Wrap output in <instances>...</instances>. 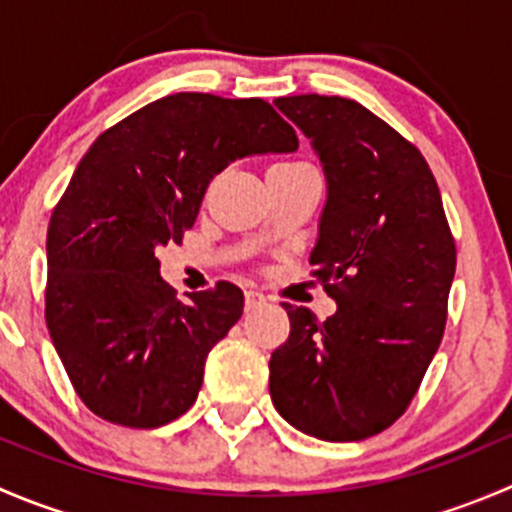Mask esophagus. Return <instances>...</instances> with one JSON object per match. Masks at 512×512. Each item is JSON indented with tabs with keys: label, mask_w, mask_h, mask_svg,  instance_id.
<instances>
[{
	"label": "esophagus",
	"mask_w": 512,
	"mask_h": 512,
	"mask_svg": "<svg viewBox=\"0 0 512 512\" xmlns=\"http://www.w3.org/2000/svg\"><path fill=\"white\" fill-rule=\"evenodd\" d=\"M265 302H267V297L262 292H257V289H247V292H245V309H247V312H252V309H260Z\"/></svg>",
	"instance_id": "34e87169"
}]
</instances>
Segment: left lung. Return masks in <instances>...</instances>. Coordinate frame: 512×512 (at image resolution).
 <instances>
[{"mask_svg":"<svg viewBox=\"0 0 512 512\" xmlns=\"http://www.w3.org/2000/svg\"><path fill=\"white\" fill-rule=\"evenodd\" d=\"M275 106L312 141L327 178L309 265L337 312L319 322L285 304L272 404L307 436L361 441L404 414L441 344L456 245L431 168L389 123L342 96Z\"/></svg>","mask_w":512,"mask_h":512,"instance_id":"obj_1","label":"left lung"}]
</instances>
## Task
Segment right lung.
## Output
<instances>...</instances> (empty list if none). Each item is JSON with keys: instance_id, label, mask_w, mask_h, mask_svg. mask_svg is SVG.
I'll return each instance as SVG.
<instances>
[{"instance_id": "add662e5", "label": "right lung", "mask_w": 512, "mask_h": 512, "mask_svg": "<svg viewBox=\"0 0 512 512\" xmlns=\"http://www.w3.org/2000/svg\"><path fill=\"white\" fill-rule=\"evenodd\" d=\"M297 146L262 98L173 94L108 128L81 158L46 232V327L96 416L158 428L195 404L205 359L245 297L218 282L180 302L156 250L183 240L227 165Z\"/></svg>"}]
</instances>
